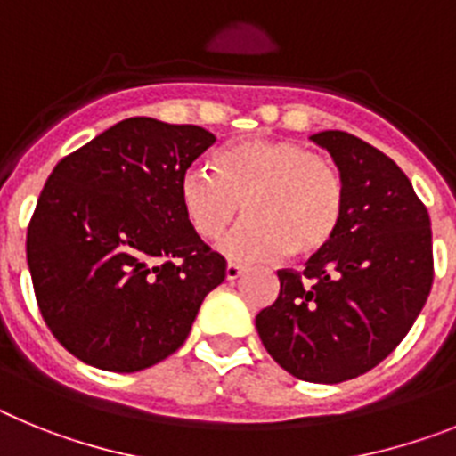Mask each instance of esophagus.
Here are the masks:
<instances>
[{"label":"esophagus","mask_w":456,"mask_h":456,"mask_svg":"<svg viewBox=\"0 0 456 456\" xmlns=\"http://www.w3.org/2000/svg\"><path fill=\"white\" fill-rule=\"evenodd\" d=\"M245 273L243 266H239V264H233V261H229L227 264V280H239L240 275Z\"/></svg>","instance_id":"obj_1"}]
</instances>
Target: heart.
Masks as SVG:
<instances>
[{"label":"heart","instance_id":"1","mask_svg":"<svg viewBox=\"0 0 456 456\" xmlns=\"http://www.w3.org/2000/svg\"><path fill=\"white\" fill-rule=\"evenodd\" d=\"M179 200L188 224L204 240L220 239L240 206L243 223L223 243L232 259H305L335 239L344 181L330 158L298 142L248 137L213 158V174L188 169Z\"/></svg>","mask_w":456,"mask_h":456}]
</instances>
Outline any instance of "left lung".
I'll list each match as a JSON object with an SVG mask.
<instances>
[{
	"instance_id": "1",
	"label": "left lung",
	"mask_w": 456,
	"mask_h": 456,
	"mask_svg": "<svg viewBox=\"0 0 456 456\" xmlns=\"http://www.w3.org/2000/svg\"><path fill=\"white\" fill-rule=\"evenodd\" d=\"M312 140L342 174V223L305 271H277L280 296L255 323L289 374L342 383L393 354L425 307L434 282L431 220L393 158L344 130Z\"/></svg>"
}]
</instances>
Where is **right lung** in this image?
<instances>
[{
    "label": "right lung",
    "instance_id": "1",
    "mask_svg": "<svg viewBox=\"0 0 456 456\" xmlns=\"http://www.w3.org/2000/svg\"><path fill=\"white\" fill-rule=\"evenodd\" d=\"M216 134L149 117L118 121L57 162L27 227L43 322L69 354L108 371L172 355L227 261L192 232L181 176Z\"/></svg>",
    "mask_w": 456,
    "mask_h": 456
}]
</instances>
